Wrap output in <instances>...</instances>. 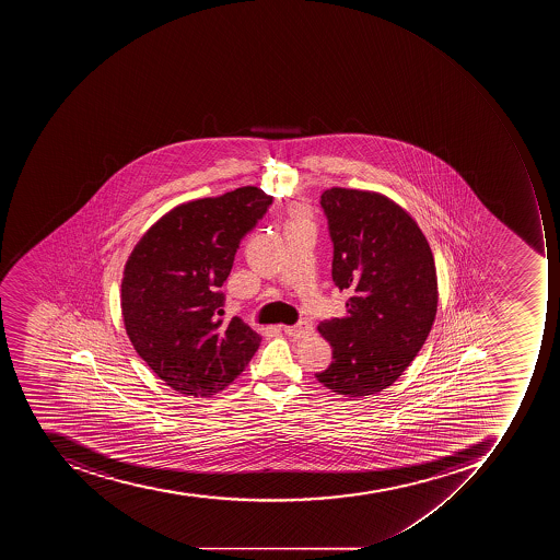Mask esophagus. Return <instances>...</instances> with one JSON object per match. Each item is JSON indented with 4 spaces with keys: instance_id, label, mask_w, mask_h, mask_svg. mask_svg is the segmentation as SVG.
Wrapping results in <instances>:
<instances>
[{
    "instance_id": "obj_1",
    "label": "esophagus",
    "mask_w": 560,
    "mask_h": 560,
    "mask_svg": "<svg viewBox=\"0 0 560 560\" xmlns=\"http://www.w3.org/2000/svg\"><path fill=\"white\" fill-rule=\"evenodd\" d=\"M283 330H285V335L294 336V338H308V336H312L313 327L310 322L300 320L294 326L283 327Z\"/></svg>"
}]
</instances>
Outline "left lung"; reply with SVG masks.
I'll return each instance as SVG.
<instances>
[{"label":"left lung","mask_w":560,"mask_h":560,"mask_svg":"<svg viewBox=\"0 0 560 560\" xmlns=\"http://www.w3.org/2000/svg\"><path fill=\"white\" fill-rule=\"evenodd\" d=\"M320 207L335 248L332 282L350 298L343 317L318 326L332 362L315 376L332 393L371 396L402 375L431 332L434 257L419 225L385 196L332 187Z\"/></svg>","instance_id":"1"}]
</instances>
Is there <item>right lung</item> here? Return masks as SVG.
Wrapping results in <instances>:
<instances>
[{
	"instance_id": "obj_1",
	"label": "right lung",
	"mask_w": 560,
	"mask_h": 560,
	"mask_svg": "<svg viewBox=\"0 0 560 560\" xmlns=\"http://www.w3.org/2000/svg\"><path fill=\"white\" fill-rule=\"evenodd\" d=\"M271 196L240 187L180 205L155 222L129 256L122 317L138 355L185 396L210 397L245 370L260 336L240 317L224 320L225 278L245 234Z\"/></svg>"
}]
</instances>
